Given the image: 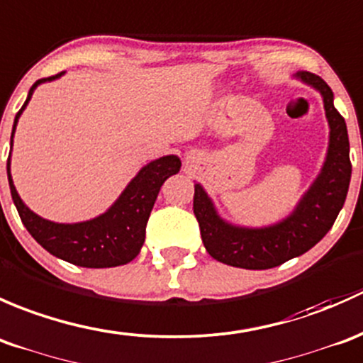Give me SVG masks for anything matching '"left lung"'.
Instances as JSON below:
<instances>
[{"label":"left lung","instance_id":"1","mask_svg":"<svg viewBox=\"0 0 363 363\" xmlns=\"http://www.w3.org/2000/svg\"><path fill=\"white\" fill-rule=\"evenodd\" d=\"M295 78L320 92L328 122L323 166L290 215L264 227L227 222L204 186L196 182L194 213L204 248L218 262L241 269H271L311 250L330 230L345 206L351 180L350 140L345 118L334 106V92L316 74L297 71Z\"/></svg>","mask_w":363,"mask_h":363}]
</instances>
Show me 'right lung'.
I'll return each instance as SVG.
<instances>
[{
	"instance_id": "add662e5",
	"label": "right lung",
	"mask_w": 363,
	"mask_h": 363,
	"mask_svg": "<svg viewBox=\"0 0 363 363\" xmlns=\"http://www.w3.org/2000/svg\"><path fill=\"white\" fill-rule=\"evenodd\" d=\"M62 74L65 73L35 82V85L29 89L28 99L22 104L18 113L15 115L12 138H10V155L9 162H6V174H9L13 204L28 233L48 253H52L57 259L91 269L124 265L140 253L145 242V229H147L148 216H150L157 196H159L160 186L167 178L180 171L182 160L177 155H164L148 162L147 166L138 171L133 180L127 183L117 201L106 211L91 220L59 223L36 215L21 199L13 185L12 173H10L13 134L17 129L18 118L31 101L35 89L38 85L47 84V82L57 80Z\"/></svg>"
}]
</instances>
